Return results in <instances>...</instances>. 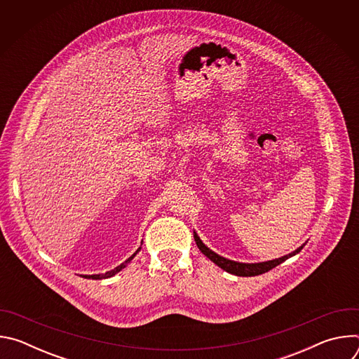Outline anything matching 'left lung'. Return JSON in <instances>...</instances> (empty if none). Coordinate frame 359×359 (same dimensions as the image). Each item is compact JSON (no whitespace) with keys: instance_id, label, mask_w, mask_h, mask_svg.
Returning a JSON list of instances; mask_svg holds the SVG:
<instances>
[{"instance_id":"1","label":"left lung","mask_w":359,"mask_h":359,"mask_svg":"<svg viewBox=\"0 0 359 359\" xmlns=\"http://www.w3.org/2000/svg\"><path fill=\"white\" fill-rule=\"evenodd\" d=\"M194 241H196L197 247L200 248V251L204 255H206V257H209L215 264H217L224 271H227L230 274H234V276H238V277H252V276H260L263 273H267V271L273 270L274 267H277L278 264H281L283 262H285L287 259L292 257V255H295L297 252H299L304 247V245H301L295 251H292V252H290V254L284 255V257H280L277 260H271V262H266V263H257V264H243V263H236V262L227 260V259L222 257V255L216 254L215 251H212L210 248H208L206 245L201 243V240L198 238V236L196 233H194Z\"/></svg>"}]
</instances>
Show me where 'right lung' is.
I'll return each instance as SVG.
<instances>
[{
	"instance_id": "add662e5",
	"label": "right lung",
	"mask_w": 359,
	"mask_h": 359,
	"mask_svg": "<svg viewBox=\"0 0 359 359\" xmlns=\"http://www.w3.org/2000/svg\"><path fill=\"white\" fill-rule=\"evenodd\" d=\"M139 251V250H137ZM136 251V252H137ZM136 252L132 255V257H129L125 263H122L121 266H118L116 269H114V270H111V271H108V273H105V274H95V276H85V278H92V280H100V278H109V277H112V276H115L116 273H119L122 269H125L126 267V264L135 257V255H136Z\"/></svg>"
}]
</instances>
